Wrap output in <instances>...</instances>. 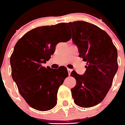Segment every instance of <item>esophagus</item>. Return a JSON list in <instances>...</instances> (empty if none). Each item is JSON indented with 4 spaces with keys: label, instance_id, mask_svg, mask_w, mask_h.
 Segmentation results:
<instances>
[{
    "label": "esophagus",
    "instance_id": "1",
    "mask_svg": "<svg viewBox=\"0 0 125 125\" xmlns=\"http://www.w3.org/2000/svg\"><path fill=\"white\" fill-rule=\"evenodd\" d=\"M68 74H69V76H70L71 73V71H72V69H68Z\"/></svg>",
    "mask_w": 125,
    "mask_h": 125
}]
</instances>
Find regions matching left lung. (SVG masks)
<instances>
[{
    "label": "left lung",
    "mask_w": 125,
    "mask_h": 125,
    "mask_svg": "<svg viewBox=\"0 0 125 125\" xmlns=\"http://www.w3.org/2000/svg\"><path fill=\"white\" fill-rule=\"evenodd\" d=\"M79 57L86 61L83 75L73 71L76 84L71 89L74 102L83 108L97 105L106 96L118 70V53L111 37L96 25L84 21L67 23Z\"/></svg>",
    "instance_id": "1"
}]
</instances>
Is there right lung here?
I'll return each instance as SVG.
<instances>
[{"instance_id":"1","label":"right lung","mask_w":125,"mask_h":125,"mask_svg":"<svg viewBox=\"0 0 125 125\" xmlns=\"http://www.w3.org/2000/svg\"><path fill=\"white\" fill-rule=\"evenodd\" d=\"M65 23L36 27L17 41L10 62L12 77L21 95L32 108L47 111L57 104L59 86L68 76L66 67L52 69L42 64L49 61L56 46L71 39Z\"/></svg>"}]
</instances>
